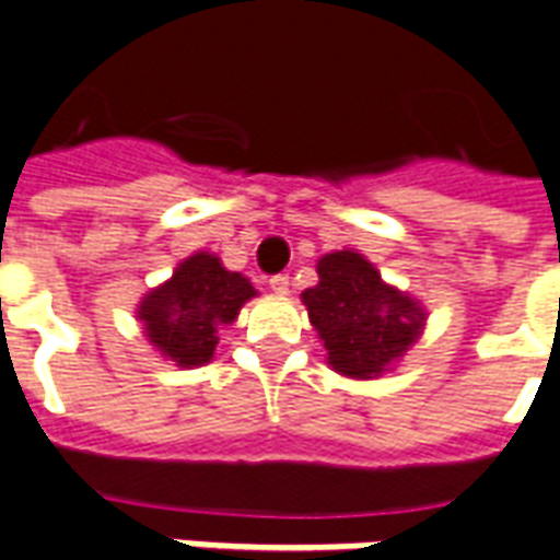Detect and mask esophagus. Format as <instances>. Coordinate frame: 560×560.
I'll list each match as a JSON object with an SVG mask.
<instances>
[{"label": "esophagus", "instance_id": "34e87169", "mask_svg": "<svg viewBox=\"0 0 560 560\" xmlns=\"http://www.w3.org/2000/svg\"><path fill=\"white\" fill-rule=\"evenodd\" d=\"M268 287H271V292H277V295H289V277L287 273H273L271 280H268Z\"/></svg>", "mask_w": 560, "mask_h": 560}]
</instances>
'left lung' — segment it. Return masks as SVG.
<instances>
[{"label": "left lung", "instance_id": "8db88e82", "mask_svg": "<svg viewBox=\"0 0 560 560\" xmlns=\"http://www.w3.org/2000/svg\"><path fill=\"white\" fill-rule=\"evenodd\" d=\"M316 273L319 283L304 289L301 301L328 350V364L352 380L386 374L422 335V304L388 287L355 249L323 256Z\"/></svg>", "mask_w": 560, "mask_h": 560}]
</instances>
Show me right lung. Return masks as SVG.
Instances as JSON below:
<instances>
[{"mask_svg":"<svg viewBox=\"0 0 560 560\" xmlns=\"http://www.w3.org/2000/svg\"><path fill=\"white\" fill-rule=\"evenodd\" d=\"M256 295L244 273L225 271L213 253H192L174 268L172 280L150 289L138 304L147 340L177 368H198L213 359L217 331L237 319Z\"/></svg>","mask_w":560,"mask_h":560,"instance_id":"obj_1","label":"right lung"}]
</instances>
